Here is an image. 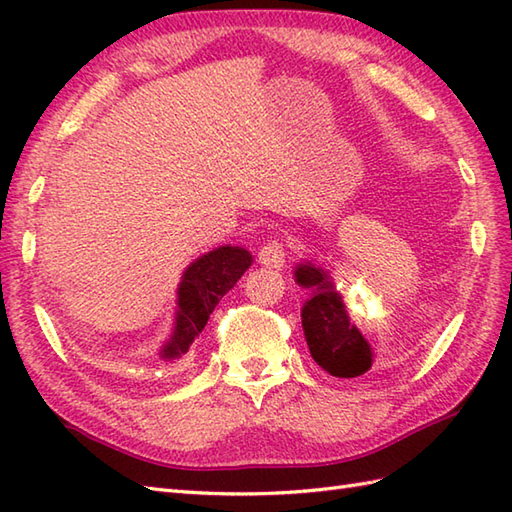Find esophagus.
Returning a JSON list of instances; mask_svg holds the SVG:
<instances>
[{
    "mask_svg": "<svg viewBox=\"0 0 512 512\" xmlns=\"http://www.w3.org/2000/svg\"><path fill=\"white\" fill-rule=\"evenodd\" d=\"M257 259H259V264L266 268H281L285 264V248H283L281 240H277V237H270V240L264 242V246L259 248Z\"/></svg>",
    "mask_w": 512,
    "mask_h": 512,
    "instance_id": "esophagus-1",
    "label": "esophagus"
}]
</instances>
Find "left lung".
Masks as SVG:
<instances>
[{
  "instance_id": "left-lung-1",
  "label": "left lung",
  "mask_w": 512,
  "mask_h": 512,
  "mask_svg": "<svg viewBox=\"0 0 512 512\" xmlns=\"http://www.w3.org/2000/svg\"><path fill=\"white\" fill-rule=\"evenodd\" d=\"M296 281L307 290L301 307V323L314 362L334 377L364 375L373 364L368 342L349 323L342 296L323 268L303 264L296 268Z\"/></svg>"
}]
</instances>
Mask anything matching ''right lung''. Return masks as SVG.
Wrapping results in <instances>:
<instances>
[{
	"mask_svg": "<svg viewBox=\"0 0 512 512\" xmlns=\"http://www.w3.org/2000/svg\"><path fill=\"white\" fill-rule=\"evenodd\" d=\"M251 253L237 246H222L202 255L185 270L178 288L176 329L170 342L163 347V358L174 360L187 353L220 299L237 283L246 268L251 266Z\"/></svg>",
	"mask_w": 512,
	"mask_h": 512,
	"instance_id": "1",
	"label": "right lung"
}]
</instances>
